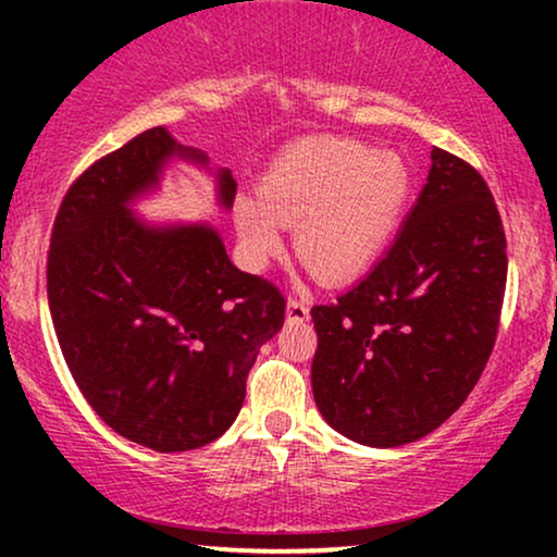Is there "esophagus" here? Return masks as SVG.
<instances>
[{"mask_svg": "<svg viewBox=\"0 0 557 557\" xmlns=\"http://www.w3.org/2000/svg\"><path fill=\"white\" fill-rule=\"evenodd\" d=\"M288 322H304V319H309V304H307V294L301 292V288H294L292 292V299H288Z\"/></svg>", "mask_w": 557, "mask_h": 557, "instance_id": "esophagus-1", "label": "esophagus"}]
</instances>
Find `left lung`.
Returning a JSON list of instances; mask_svg holds the SVG:
<instances>
[{
    "mask_svg": "<svg viewBox=\"0 0 557 557\" xmlns=\"http://www.w3.org/2000/svg\"><path fill=\"white\" fill-rule=\"evenodd\" d=\"M172 157L210 164L164 126L90 164L60 202L48 250L52 324L83 398L119 436L159 454L231 429L258 349L286 314L284 294L235 269L212 225L134 215ZM235 189L231 170H218L223 208Z\"/></svg>",
    "mask_w": 557,
    "mask_h": 557,
    "instance_id": "obj_1",
    "label": "left lung"
}]
</instances>
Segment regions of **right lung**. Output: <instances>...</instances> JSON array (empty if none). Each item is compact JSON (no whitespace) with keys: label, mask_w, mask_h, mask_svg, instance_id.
<instances>
[{"label":"right lung","mask_w":557,"mask_h":557,"mask_svg":"<svg viewBox=\"0 0 557 557\" xmlns=\"http://www.w3.org/2000/svg\"><path fill=\"white\" fill-rule=\"evenodd\" d=\"M431 159L385 253L349 292L311 309L317 408L364 446L436 431L467 400L497 339L507 281L497 205L463 159L444 149Z\"/></svg>","instance_id":"right-lung-1"}]
</instances>
